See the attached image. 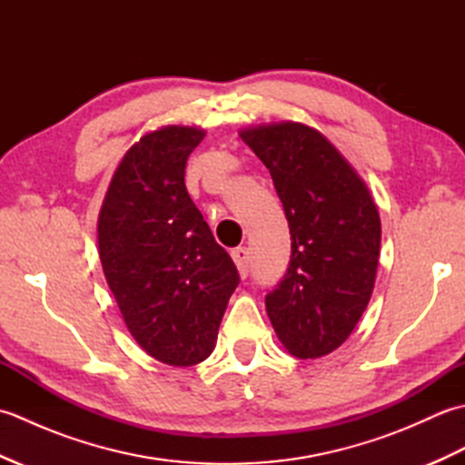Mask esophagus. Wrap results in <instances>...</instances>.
<instances>
[{"instance_id": "obj_1", "label": "esophagus", "mask_w": 465, "mask_h": 465, "mask_svg": "<svg viewBox=\"0 0 465 465\" xmlns=\"http://www.w3.org/2000/svg\"><path fill=\"white\" fill-rule=\"evenodd\" d=\"M232 258L235 262V265H238L242 278H248V272H250V250L248 248H235L232 252Z\"/></svg>"}]
</instances>
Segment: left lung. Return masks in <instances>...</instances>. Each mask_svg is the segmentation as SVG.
Here are the masks:
<instances>
[{
	"mask_svg": "<svg viewBox=\"0 0 465 465\" xmlns=\"http://www.w3.org/2000/svg\"><path fill=\"white\" fill-rule=\"evenodd\" d=\"M240 135L270 170L292 235L288 272L265 295V310L292 355L322 358L350 338L368 308L380 213L361 177L320 132L283 122Z\"/></svg>",
	"mask_w": 465,
	"mask_h": 465,
	"instance_id": "8db88e82",
	"label": "left lung"
}]
</instances>
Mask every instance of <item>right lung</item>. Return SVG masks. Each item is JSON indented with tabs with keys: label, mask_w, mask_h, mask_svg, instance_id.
<instances>
[{
	"label": "right lung",
	"mask_w": 465,
	"mask_h": 465,
	"mask_svg": "<svg viewBox=\"0 0 465 465\" xmlns=\"http://www.w3.org/2000/svg\"><path fill=\"white\" fill-rule=\"evenodd\" d=\"M195 127L143 135L124 155L97 222L105 280L134 340L167 365L213 351L240 273L185 190Z\"/></svg>",
	"instance_id": "obj_1"
}]
</instances>
